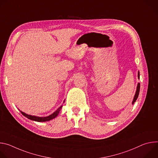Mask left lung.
I'll list each match as a JSON object with an SVG mask.
<instances>
[{
  "instance_id": "left-lung-1",
  "label": "left lung",
  "mask_w": 158,
  "mask_h": 158,
  "mask_svg": "<svg viewBox=\"0 0 158 158\" xmlns=\"http://www.w3.org/2000/svg\"><path fill=\"white\" fill-rule=\"evenodd\" d=\"M138 78H139V73H138ZM139 90H140V83H138V86H137V90H136V94H135V96H134V99L132 101V104H134V102H136V99H138V96H139Z\"/></svg>"
}]
</instances>
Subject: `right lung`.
<instances>
[{"label": "right lung", "instance_id": "right-lung-1", "mask_svg": "<svg viewBox=\"0 0 158 158\" xmlns=\"http://www.w3.org/2000/svg\"><path fill=\"white\" fill-rule=\"evenodd\" d=\"M62 108V106H60L59 108H58L53 114H52L51 115L48 116V117H37V116H31V115H28V114H26V113H24V112H21L22 114L25 117H26L27 118L31 119V120H32V121H37V122H45V121H50L54 118H55L56 117H57V116L59 114V112L60 110Z\"/></svg>", "mask_w": 158, "mask_h": 158}]
</instances>
